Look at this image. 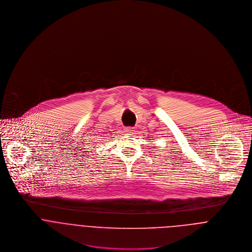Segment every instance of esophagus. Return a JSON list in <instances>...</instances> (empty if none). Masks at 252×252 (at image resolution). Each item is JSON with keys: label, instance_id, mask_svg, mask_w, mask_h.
<instances>
[{"label": "esophagus", "instance_id": "esophagus-1", "mask_svg": "<svg viewBox=\"0 0 252 252\" xmlns=\"http://www.w3.org/2000/svg\"><path fill=\"white\" fill-rule=\"evenodd\" d=\"M124 132L127 133V134H129V135H131V134H133V133L135 132V129H134L133 127H126V128L124 129Z\"/></svg>", "mask_w": 252, "mask_h": 252}]
</instances>
